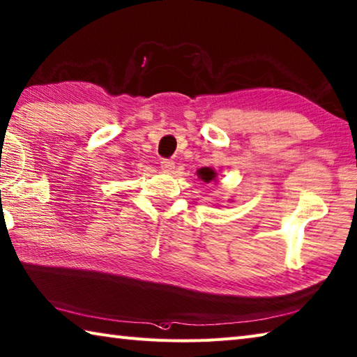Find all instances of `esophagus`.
<instances>
[{
    "label": "esophagus",
    "instance_id": "1",
    "mask_svg": "<svg viewBox=\"0 0 357 357\" xmlns=\"http://www.w3.org/2000/svg\"><path fill=\"white\" fill-rule=\"evenodd\" d=\"M160 169L165 172H172L174 169V162L172 159H162L160 160Z\"/></svg>",
    "mask_w": 357,
    "mask_h": 357
}]
</instances>
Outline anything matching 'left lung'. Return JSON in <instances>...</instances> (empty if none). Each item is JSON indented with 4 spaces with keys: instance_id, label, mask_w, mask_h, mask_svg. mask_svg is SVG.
<instances>
[{
    "instance_id": "left-lung-1",
    "label": "left lung",
    "mask_w": 357,
    "mask_h": 357,
    "mask_svg": "<svg viewBox=\"0 0 357 357\" xmlns=\"http://www.w3.org/2000/svg\"><path fill=\"white\" fill-rule=\"evenodd\" d=\"M198 178L201 181H204V183H211V181H216V176H218V173H216L212 167H202L197 172Z\"/></svg>"
}]
</instances>
